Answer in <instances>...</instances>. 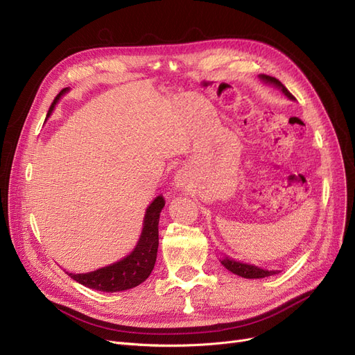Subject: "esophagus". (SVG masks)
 I'll return each instance as SVG.
<instances>
[{
	"label": "esophagus",
	"instance_id": "obj_1",
	"mask_svg": "<svg viewBox=\"0 0 355 355\" xmlns=\"http://www.w3.org/2000/svg\"><path fill=\"white\" fill-rule=\"evenodd\" d=\"M176 185H178V187H183V185H185V178L179 175V176L176 178Z\"/></svg>",
	"mask_w": 355,
	"mask_h": 355
}]
</instances>
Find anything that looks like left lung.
<instances>
[{
    "instance_id": "8db88e82",
    "label": "left lung",
    "mask_w": 355,
    "mask_h": 355,
    "mask_svg": "<svg viewBox=\"0 0 355 355\" xmlns=\"http://www.w3.org/2000/svg\"><path fill=\"white\" fill-rule=\"evenodd\" d=\"M260 79L264 80L266 83H272L275 85V87H277L280 91H282L289 100H295V96L292 95L285 87L284 83L280 82L279 79L273 78V76H267V75H260ZM222 264L227 268L229 272L235 273L241 277H245V279H261V277H267V276H272V275H277L279 270H264V268H260L257 266H252V264H245V263H241V261H235L232 259H227V257H225V259L222 260Z\"/></svg>"
}]
</instances>
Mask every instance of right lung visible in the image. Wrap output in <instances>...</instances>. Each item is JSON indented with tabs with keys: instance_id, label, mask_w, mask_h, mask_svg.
<instances>
[{
	"instance_id": "right-lung-1",
	"label": "right lung",
	"mask_w": 355,
	"mask_h": 355,
	"mask_svg": "<svg viewBox=\"0 0 355 355\" xmlns=\"http://www.w3.org/2000/svg\"><path fill=\"white\" fill-rule=\"evenodd\" d=\"M67 89L69 88L61 89V92L55 96L46 116H50L55 103ZM164 202L166 201L162 195H158L150 204L148 209H146L138 245L123 260L101 267L98 270L89 273L76 275L67 272V275L83 286L103 292H119L141 285L151 275L155 264L158 250V220H160V213L163 210Z\"/></svg>"
}]
</instances>
